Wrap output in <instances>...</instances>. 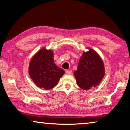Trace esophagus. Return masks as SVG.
Returning <instances> with one entry per match:
<instances>
[{
	"mask_svg": "<svg viewBox=\"0 0 130 130\" xmlns=\"http://www.w3.org/2000/svg\"><path fill=\"white\" fill-rule=\"evenodd\" d=\"M65 73H66V74H71V72H70V70H66Z\"/></svg>",
	"mask_w": 130,
	"mask_h": 130,
	"instance_id": "1",
	"label": "esophagus"
}]
</instances>
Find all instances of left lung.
Returning a JSON list of instances; mask_svg holds the SVG:
<instances>
[{"label":"left lung","mask_w":130,"mask_h":130,"mask_svg":"<svg viewBox=\"0 0 130 130\" xmlns=\"http://www.w3.org/2000/svg\"><path fill=\"white\" fill-rule=\"evenodd\" d=\"M83 52L74 75L78 86L84 90L95 88L105 74L104 63L99 54L90 48Z\"/></svg>","instance_id":"obj_1"}]
</instances>
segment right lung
<instances>
[{
    "label": "right lung",
    "mask_w": 130,
    "mask_h": 130,
    "mask_svg": "<svg viewBox=\"0 0 130 130\" xmlns=\"http://www.w3.org/2000/svg\"><path fill=\"white\" fill-rule=\"evenodd\" d=\"M28 73L37 86L49 90L57 85L65 71L54 62L53 51L44 47L30 59Z\"/></svg>",
    "instance_id": "obj_1"
}]
</instances>
